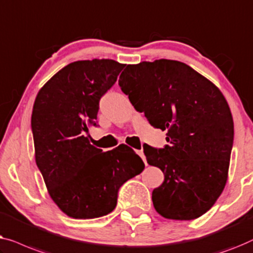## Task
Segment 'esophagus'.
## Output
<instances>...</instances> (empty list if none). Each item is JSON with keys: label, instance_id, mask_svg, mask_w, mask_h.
<instances>
[{"label": "esophagus", "instance_id": "1", "mask_svg": "<svg viewBox=\"0 0 253 253\" xmlns=\"http://www.w3.org/2000/svg\"><path fill=\"white\" fill-rule=\"evenodd\" d=\"M136 154H137L138 156H140V157L142 158V161H143V162H144V164H145V165H147V159H145V157H144V154H143V151H142V150H137V151H136Z\"/></svg>", "mask_w": 253, "mask_h": 253}]
</instances>
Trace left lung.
Here are the masks:
<instances>
[{
    "label": "left lung",
    "mask_w": 253,
    "mask_h": 253,
    "mask_svg": "<svg viewBox=\"0 0 253 253\" xmlns=\"http://www.w3.org/2000/svg\"><path fill=\"white\" fill-rule=\"evenodd\" d=\"M119 86L151 126L167 129L165 147L144 145L149 165L164 173L152 191L156 211L166 219L199 218L227 182L234 141L228 103L211 81L177 60L127 65Z\"/></svg>",
    "instance_id": "8db88e82"
}]
</instances>
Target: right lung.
<instances>
[{
    "instance_id": "right-lung-1",
    "label": "right lung",
    "mask_w": 253,
    "mask_h": 253,
    "mask_svg": "<svg viewBox=\"0 0 253 253\" xmlns=\"http://www.w3.org/2000/svg\"><path fill=\"white\" fill-rule=\"evenodd\" d=\"M125 67L112 59L78 60L58 71L35 98V162L48 193L71 218L94 219L115 210L119 188L144 169L125 144L103 152L89 143L99 99Z\"/></svg>"
}]
</instances>
